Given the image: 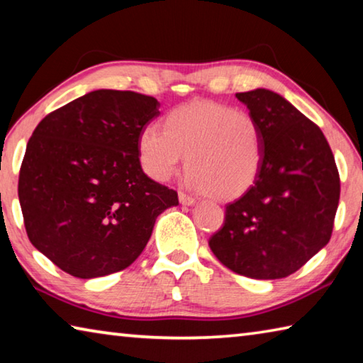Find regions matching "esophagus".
Segmentation results:
<instances>
[{
  "instance_id": "obj_1",
  "label": "esophagus",
  "mask_w": 363,
  "mask_h": 363,
  "mask_svg": "<svg viewBox=\"0 0 363 363\" xmlns=\"http://www.w3.org/2000/svg\"><path fill=\"white\" fill-rule=\"evenodd\" d=\"M179 201H181V205H186V206L195 205V199H194V196H190V195L184 194V192H179Z\"/></svg>"
}]
</instances>
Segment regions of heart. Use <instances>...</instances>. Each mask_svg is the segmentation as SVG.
<instances>
[{"label": "heart", "mask_w": 363, "mask_h": 363, "mask_svg": "<svg viewBox=\"0 0 363 363\" xmlns=\"http://www.w3.org/2000/svg\"><path fill=\"white\" fill-rule=\"evenodd\" d=\"M138 153L144 173L158 182L171 179L187 155L189 187L218 200H235L261 173L264 134L247 110L199 101L168 112L163 130L144 126Z\"/></svg>", "instance_id": "1"}]
</instances>
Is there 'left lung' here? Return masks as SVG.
I'll return each instance as SVG.
<instances>
[{"mask_svg":"<svg viewBox=\"0 0 363 363\" xmlns=\"http://www.w3.org/2000/svg\"><path fill=\"white\" fill-rule=\"evenodd\" d=\"M264 134L261 173L247 194L225 206L210 248L232 272L284 279L330 242L340 201V174L315 123L274 91L237 93Z\"/></svg>","mask_w":363,"mask_h":363,"instance_id":"left-lung-1","label":"left lung"}]
</instances>
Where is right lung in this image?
<instances>
[{
	"mask_svg": "<svg viewBox=\"0 0 363 363\" xmlns=\"http://www.w3.org/2000/svg\"><path fill=\"white\" fill-rule=\"evenodd\" d=\"M158 107L155 97L97 89L35 128L19 174L23 223L33 247L73 277L131 266L157 218L179 205L139 162V133Z\"/></svg>",
	"mask_w": 363,
	"mask_h": 363,
	"instance_id": "right-lung-1",
	"label": "right lung"
}]
</instances>
